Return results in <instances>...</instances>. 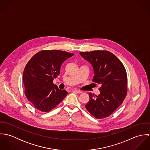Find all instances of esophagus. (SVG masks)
<instances>
[{"instance_id": "1", "label": "esophagus", "mask_w": 150, "mask_h": 150, "mask_svg": "<svg viewBox=\"0 0 150 150\" xmlns=\"http://www.w3.org/2000/svg\"><path fill=\"white\" fill-rule=\"evenodd\" d=\"M74 91L76 92V93H82V91H79V90H74Z\"/></svg>"}]
</instances>
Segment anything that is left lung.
<instances>
[{
  "mask_svg": "<svg viewBox=\"0 0 150 150\" xmlns=\"http://www.w3.org/2000/svg\"><path fill=\"white\" fill-rule=\"evenodd\" d=\"M80 54L93 68L92 81L100 86L99 95L93 96L89 93V100L86 108L96 118L107 117L122 103L127 96L125 68L115 55L108 51L80 52Z\"/></svg>",
  "mask_w": 150,
  "mask_h": 150,
  "instance_id": "obj_1",
  "label": "left lung"
}]
</instances>
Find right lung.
I'll return each instance as SVG.
<instances>
[{
	"mask_svg": "<svg viewBox=\"0 0 150 150\" xmlns=\"http://www.w3.org/2000/svg\"><path fill=\"white\" fill-rule=\"evenodd\" d=\"M74 54L59 50H43L34 55L23 74L25 94L36 109L49 112L59 105L67 92L53 83L60 74L61 66Z\"/></svg>",
	"mask_w": 150,
	"mask_h": 150,
	"instance_id": "add662e5",
	"label": "right lung"
}]
</instances>
